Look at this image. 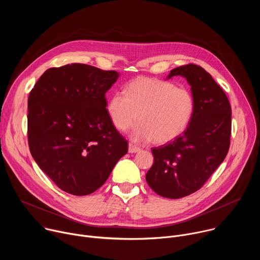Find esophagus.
I'll use <instances>...</instances> for the list:
<instances>
[{
	"mask_svg": "<svg viewBox=\"0 0 260 260\" xmlns=\"http://www.w3.org/2000/svg\"><path fill=\"white\" fill-rule=\"evenodd\" d=\"M140 150H141L140 147H138V146H136V145H134L132 143L128 144V152L129 153H136V152H139Z\"/></svg>",
	"mask_w": 260,
	"mask_h": 260,
	"instance_id": "34e87169",
	"label": "esophagus"
}]
</instances>
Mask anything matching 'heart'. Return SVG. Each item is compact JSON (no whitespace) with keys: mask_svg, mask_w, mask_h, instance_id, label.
I'll use <instances>...</instances> for the list:
<instances>
[{"mask_svg":"<svg viewBox=\"0 0 260 260\" xmlns=\"http://www.w3.org/2000/svg\"><path fill=\"white\" fill-rule=\"evenodd\" d=\"M113 125L125 132L139 117L141 124L133 133L138 142H171L187 128L193 112L192 93L183 87L156 78L141 77L128 83L124 93L116 92L108 103Z\"/></svg>","mask_w":260,"mask_h":260,"instance_id":"1","label":"heart"}]
</instances>
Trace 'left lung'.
<instances>
[{"instance_id": "8db88e82", "label": "left lung", "mask_w": 260, "mask_h": 260, "mask_svg": "<svg viewBox=\"0 0 260 260\" xmlns=\"http://www.w3.org/2000/svg\"><path fill=\"white\" fill-rule=\"evenodd\" d=\"M178 75L191 86L194 112L181 136L152 148L154 162L146 174L151 189L168 199H181L202 188L224 160L232 135L230 101L210 74L189 63L173 69L167 78Z\"/></svg>"}]
</instances>
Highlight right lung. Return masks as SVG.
I'll return each mask as SVG.
<instances>
[{
  "mask_svg": "<svg viewBox=\"0 0 260 260\" xmlns=\"http://www.w3.org/2000/svg\"><path fill=\"white\" fill-rule=\"evenodd\" d=\"M118 77L116 71L71 63L46 70L29 92L30 154L70 194L94 192L127 152L106 108V92Z\"/></svg>",
  "mask_w": 260,
  "mask_h": 260,
  "instance_id": "add662e5",
  "label": "right lung"
}]
</instances>
